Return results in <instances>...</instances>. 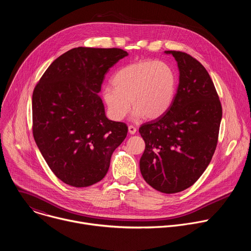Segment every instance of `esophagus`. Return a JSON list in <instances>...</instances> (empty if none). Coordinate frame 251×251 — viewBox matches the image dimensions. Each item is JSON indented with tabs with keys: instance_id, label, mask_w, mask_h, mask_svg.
<instances>
[{
	"instance_id": "esophagus-1",
	"label": "esophagus",
	"mask_w": 251,
	"mask_h": 251,
	"mask_svg": "<svg viewBox=\"0 0 251 251\" xmlns=\"http://www.w3.org/2000/svg\"><path fill=\"white\" fill-rule=\"evenodd\" d=\"M128 131H129V133H130V134H135V133H136V131H137V129H136V127H134V126L130 125V126L128 127Z\"/></svg>"
}]
</instances>
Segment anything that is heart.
<instances>
[{
  "label": "heart",
  "mask_w": 251,
  "mask_h": 251,
  "mask_svg": "<svg viewBox=\"0 0 251 251\" xmlns=\"http://www.w3.org/2000/svg\"><path fill=\"white\" fill-rule=\"evenodd\" d=\"M112 84L102 89V99L110 119L121 121L132 106L135 119L154 120L162 117L172 106L177 75L170 63L145 59L118 69Z\"/></svg>",
  "instance_id": "obj_1"
}]
</instances>
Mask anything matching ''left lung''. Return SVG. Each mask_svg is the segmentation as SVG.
<instances>
[{"mask_svg":"<svg viewBox=\"0 0 251 251\" xmlns=\"http://www.w3.org/2000/svg\"><path fill=\"white\" fill-rule=\"evenodd\" d=\"M165 52L176 58L180 82L170 109L139 128L146 144L140 171L155 190L175 194L193 186L208 166L218 145L223 108L200 61L183 51Z\"/></svg>","mask_w":251,"mask_h":251,"instance_id":"1","label":"left lung"}]
</instances>
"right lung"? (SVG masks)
Returning a JSON list of instances; mask_svg holds the SVG:
<instances>
[{
  "label": "right lung",
  "instance_id": "1",
  "mask_svg": "<svg viewBox=\"0 0 251 251\" xmlns=\"http://www.w3.org/2000/svg\"><path fill=\"white\" fill-rule=\"evenodd\" d=\"M126 55L116 48L73 49L49 66L33 89L34 141L52 173L69 186L101 181L127 136L125 123L105 116L97 94L109 68Z\"/></svg>",
  "mask_w": 251,
  "mask_h": 251
}]
</instances>
